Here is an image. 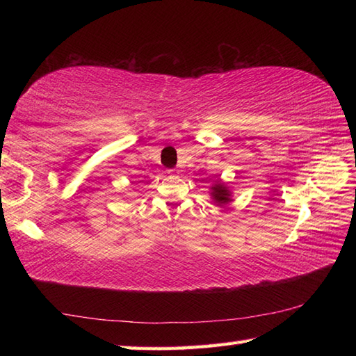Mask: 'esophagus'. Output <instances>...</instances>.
I'll use <instances>...</instances> for the list:
<instances>
[{
	"label": "esophagus",
	"mask_w": 356,
	"mask_h": 356,
	"mask_svg": "<svg viewBox=\"0 0 356 356\" xmlns=\"http://www.w3.org/2000/svg\"><path fill=\"white\" fill-rule=\"evenodd\" d=\"M166 172H168V176H176V174H177L176 170H168Z\"/></svg>",
	"instance_id": "34e87169"
}]
</instances>
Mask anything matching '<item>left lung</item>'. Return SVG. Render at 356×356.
I'll use <instances>...</instances> for the list:
<instances>
[{
	"label": "left lung",
	"instance_id": "1",
	"mask_svg": "<svg viewBox=\"0 0 356 356\" xmlns=\"http://www.w3.org/2000/svg\"><path fill=\"white\" fill-rule=\"evenodd\" d=\"M211 199L217 207H226L228 203L232 202V193L228 185H225L222 180H214V184L211 185Z\"/></svg>",
	"mask_w": 356,
	"mask_h": 356
}]
</instances>
